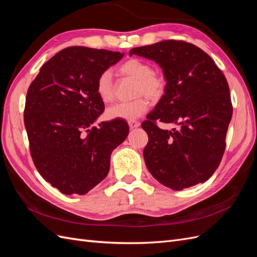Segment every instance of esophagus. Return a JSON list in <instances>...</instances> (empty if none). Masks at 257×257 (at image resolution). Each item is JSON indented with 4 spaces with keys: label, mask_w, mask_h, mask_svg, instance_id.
<instances>
[{
    "label": "esophagus",
    "mask_w": 257,
    "mask_h": 257,
    "mask_svg": "<svg viewBox=\"0 0 257 257\" xmlns=\"http://www.w3.org/2000/svg\"><path fill=\"white\" fill-rule=\"evenodd\" d=\"M139 125H141V123H139L138 121H128V126H130V128H136V127H138Z\"/></svg>",
    "instance_id": "34e87169"
}]
</instances>
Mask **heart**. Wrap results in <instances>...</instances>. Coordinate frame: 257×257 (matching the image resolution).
Segmentation results:
<instances>
[{
  "label": "heart",
  "mask_w": 257,
  "mask_h": 257,
  "mask_svg": "<svg viewBox=\"0 0 257 257\" xmlns=\"http://www.w3.org/2000/svg\"><path fill=\"white\" fill-rule=\"evenodd\" d=\"M118 71L121 76L136 80L134 96H138L131 102L114 104L106 111V115L110 120L134 121L141 118L149 109V100L159 99L165 90V80L163 77L153 71V67L148 62L132 58L119 66ZM95 91L103 103H110L114 97V82L109 69H105L97 77Z\"/></svg>",
  "instance_id": "obj_1"
}]
</instances>
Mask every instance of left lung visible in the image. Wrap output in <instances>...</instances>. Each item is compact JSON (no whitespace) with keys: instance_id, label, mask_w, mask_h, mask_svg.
Masks as SVG:
<instances>
[{"instance_id":"8db88e82","label":"left lung","mask_w":257,"mask_h":257,"mask_svg":"<svg viewBox=\"0 0 257 257\" xmlns=\"http://www.w3.org/2000/svg\"><path fill=\"white\" fill-rule=\"evenodd\" d=\"M130 54L154 60L167 81L164 95L142 123L149 137L144 149L148 170L176 191L207 181L223 158L232 114L224 74L209 54L184 41H163ZM157 120L181 127L162 130Z\"/></svg>"}]
</instances>
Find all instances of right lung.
Here are the masks:
<instances>
[{"label":"right lung","instance_id":"obj_1","mask_svg":"<svg viewBox=\"0 0 257 257\" xmlns=\"http://www.w3.org/2000/svg\"><path fill=\"white\" fill-rule=\"evenodd\" d=\"M122 57L73 46L46 62L30 84L23 116L31 157L45 180L66 195H83L103 181L111 152L128 134L123 120L92 125L105 109L97 77Z\"/></svg>","mask_w":257,"mask_h":257}]
</instances>
